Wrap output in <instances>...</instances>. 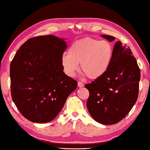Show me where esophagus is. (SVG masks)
I'll use <instances>...</instances> for the list:
<instances>
[{
    "instance_id": "34e87169",
    "label": "esophagus",
    "mask_w": 150,
    "mask_h": 150,
    "mask_svg": "<svg viewBox=\"0 0 150 150\" xmlns=\"http://www.w3.org/2000/svg\"><path fill=\"white\" fill-rule=\"evenodd\" d=\"M83 86H84V84L83 83L80 82V81L78 82V87H79V88H82V87H83Z\"/></svg>"
}]
</instances>
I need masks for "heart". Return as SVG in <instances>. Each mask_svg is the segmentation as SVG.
I'll use <instances>...</instances> for the list:
<instances>
[{
	"label": "heart",
	"instance_id": "b5f03b06",
	"mask_svg": "<svg viewBox=\"0 0 150 150\" xmlns=\"http://www.w3.org/2000/svg\"><path fill=\"white\" fill-rule=\"evenodd\" d=\"M112 44L107 40L92 38L76 40L69 48V54L61 57V63L69 77H74L79 70L90 79H98L108 71L113 58Z\"/></svg>",
	"mask_w": 150,
	"mask_h": 150
}]
</instances>
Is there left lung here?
Here are the masks:
<instances>
[{
    "label": "left lung",
    "mask_w": 150,
    "mask_h": 150,
    "mask_svg": "<svg viewBox=\"0 0 150 150\" xmlns=\"http://www.w3.org/2000/svg\"><path fill=\"white\" fill-rule=\"evenodd\" d=\"M101 36L109 42L115 40L111 35ZM140 77V69L130 48L116 42L106 74L85 86L89 91L87 108L93 119L103 125L116 124L123 119L137 100Z\"/></svg>",
    "instance_id": "1"
}]
</instances>
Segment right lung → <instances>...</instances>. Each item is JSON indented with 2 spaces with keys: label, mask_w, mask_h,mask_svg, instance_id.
Instances as JSON below:
<instances>
[{
  "label": "right lung",
  "mask_w": 150,
  "mask_h": 150,
  "mask_svg": "<svg viewBox=\"0 0 150 150\" xmlns=\"http://www.w3.org/2000/svg\"><path fill=\"white\" fill-rule=\"evenodd\" d=\"M64 39L53 35L32 38L22 44L10 65L13 101L21 115L37 123L52 121L77 82L63 72Z\"/></svg>",
  "instance_id": "add662e5"
}]
</instances>
